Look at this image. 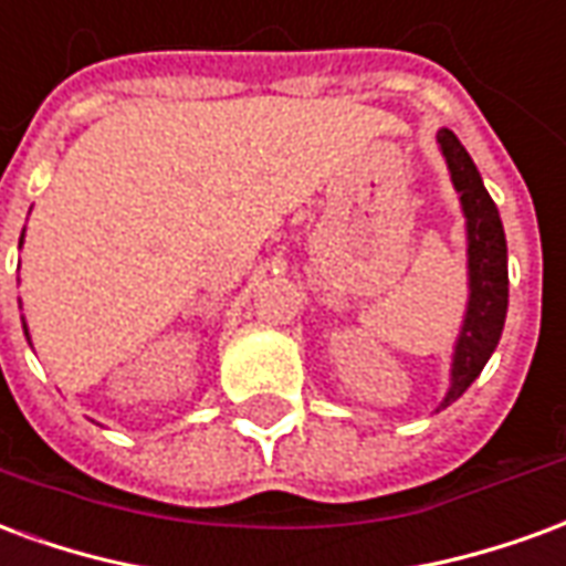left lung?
Here are the masks:
<instances>
[{
  "label": "left lung",
  "mask_w": 566,
  "mask_h": 566,
  "mask_svg": "<svg viewBox=\"0 0 566 566\" xmlns=\"http://www.w3.org/2000/svg\"><path fill=\"white\" fill-rule=\"evenodd\" d=\"M437 145L449 166L451 185L458 190L463 221H467V287H470L461 333L451 352L449 391L437 406V412H442L479 379L488 357L497 348L506 306H510V272H506L503 221L494 199L488 197L473 157L446 127L437 133Z\"/></svg>",
  "instance_id": "obj_1"
}]
</instances>
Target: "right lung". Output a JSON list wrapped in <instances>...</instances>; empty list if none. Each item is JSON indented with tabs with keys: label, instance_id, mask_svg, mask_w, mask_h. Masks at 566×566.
<instances>
[{
	"label": "right lung",
	"instance_id": "right-lung-1",
	"mask_svg": "<svg viewBox=\"0 0 566 566\" xmlns=\"http://www.w3.org/2000/svg\"><path fill=\"white\" fill-rule=\"evenodd\" d=\"M23 230H27V227H23ZM20 245H23V233H20ZM23 333H27V339H30V327H27V321H23Z\"/></svg>",
	"mask_w": 566,
	"mask_h": 566
}]
</instances>
